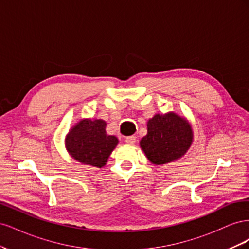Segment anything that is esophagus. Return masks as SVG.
I'll list each match as a JSON object with an SVG mask.
<instances>
[{
	"label": "esophagus",
	"instance_id": "1",
	"mask_svg": "<svg viewBox=\"0 0 249 249\" xmlns=\"http://www.w3.org/2000/svg\"><path fill=\"white\" fill-rule=\"evenodd\" d=\"M125 142L127 143V144H130V145H134L135 143H136V137H135V136H130V137H126V138H125Z\"/></svg>",
	"mask_w": 249,
	"mask_h": 249
}]
</instances>
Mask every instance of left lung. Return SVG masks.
<instances>
[{"mask_svg": "<svg viewBox=\"0 0 249 249\" xmlns=\"http://www.w3.org/2000/svg\"><path fill=\"white\" fill-rule=\"evenodd\" d=\"M193 130L184 116L175 112L156 114L147 122V134L140 147L149 162L163 165L180 159L193 143Z\"/></svg>", "mask_w": 249, "mask_h": 249, "instance_id": "obj_1", "label": "left lung"}]
</instances>
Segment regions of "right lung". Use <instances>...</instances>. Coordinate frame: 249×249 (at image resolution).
Returning <instances> with one entry per match:
<instances>
[{"label":"right lung","mask_w":249,"mask_h":249,"mask_svg":"<svg viewBox=\"0 0 249 249\" xmlns=\"http://www.w3.org/2000/svg\"><path fill=\"white\" fill-rule=\"evenodd\" d=\"M106 125L105 120L91 118H83L74 124L64 139L67 153L77 162L104 167L118 144L116 136L107 134Z\"/></svg>","instance_id":"add662e5"}]
</instances>
